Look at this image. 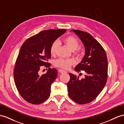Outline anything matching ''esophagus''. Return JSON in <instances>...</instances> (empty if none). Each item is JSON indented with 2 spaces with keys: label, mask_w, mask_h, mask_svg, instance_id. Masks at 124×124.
I'll use <instances>...</instances> for the list:
<instances>
[{
  "label": "esophagus",
  "mask_w": 124,
  "mask_h": 124,
  "mask_svg": "<svg viewBox=\"0 0 124 124\" xmlns=\"http://www.w3.org/2000/svg\"><path fill=\"white\" fill-rule=\"evenodd\" d=\"M58 71H59L60 73H66V72L65 71L63 70H62V69H59Z\"/></svg>",
  "instance_id": "esophagus-1"
}]
</instances>
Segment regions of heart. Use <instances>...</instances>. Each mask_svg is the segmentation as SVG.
I'll use <instances>...</instances> for the list:
<instances>
[{"label":"heart","mask_w":124,"mask_h":124,"mask_svg":"<svg viewBox=\"0 0 124 124\" xmlns=\"http://www.w3.org/2000/svg\"><path fill=\"white\" fill-rule=\"evenodd\" d=\"M63 42L65 43L70 49H71L72 51H74L75 54H81L82 53V50L78 49V47L80 46V41L77 38L73 36H69L63 39ZM58 46V42L56 41H54L50 47V52L51 55L54 56L56 54ZM75 61L72 59L60 58L54 61L53 64L54 65L57 66V67L64 69H68L72 65H73Z\"/></svg>","instance_id":"obj_1"}]
</instances>
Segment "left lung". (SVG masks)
<instances>
[{
    "mask_svg": "<svg viewBox=\"0 0 124 124\" xmlns=\"http://www.w3.org/2000/svg\"><path fill=\"white\" fill-rule=\"evenodd\" d=\"M83 42L85 56L77 65L75 71L86 72L85 78L69 73L70 80L67 84L69 97L79 104L91 102L105 86L108 77V62L105 51L94 37L86 32L73 30Z\"/></svg>",
    "mask_w": 124,
    "mask_h": 124,
    "instance_id": "8db88e82",
    "label": "left lung"
}]
</instances>
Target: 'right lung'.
Here are the masks:
<instances>
[{
    "label": "right lung",
    "mask_w": 124,
    "mask_h": 124,
    "mask_svg": "<svg viewBox=\"0 0 124 124\" xmlns=\"http://www.w3.org/2000/svg\"><path fill=\"white\" fill-rule=\"evenodd\" d=\"M65 29H50L41 31L32 36L22 45L15 63L14 78L16 86L24 100L32 104H40L49 98L51 85L58 71L49 68L50 47ZM49 67L46 74L40 75L39 69Z\"/></svg>",
    "instance_id": "add662e5"
}]
</instances>
